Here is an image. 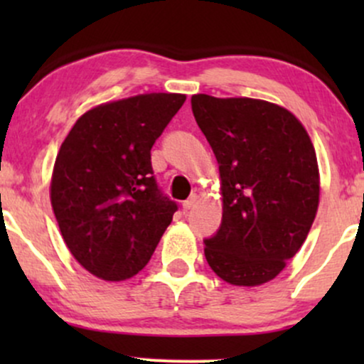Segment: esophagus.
I'll return each mask as SVG.
<instances>
[{
  "label": "esophagus",
  "mask_w": 364,
  "mask_h": 364,
  "mask_svg": "<svg viewBox=\"0 0 364 364\" xmlns=\"http://www.w3.org/2000/svg\"><path fill=\"white\" fill-rule=\"evenodd\" d=\"M196 203H198V196L191 195L190 198L183 202V208H185V210H191V208H193V207L196 205Z\"/></svg>",
  "instance_id": "34e87169"
}]
</instances>
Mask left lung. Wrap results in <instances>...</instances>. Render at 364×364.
Segmentation results:
<instances>
[{
  "instance_id": "obj_1",
  "label": "left lung",
  "mask_w": 364,
  "mask_h": 364,
  "mask_svg": "<svg viewBox=\"0 0 364 364\" xmlns=\"http://www.w3.org/2000/svg\"><path fill=\"white\" fill-rule=\"evenodd\" d=\"M191 109L214 150L223 224L205 240L210 269L232 286H262L298 253L320 202L315 147L286 107L195 94Z\"/></svg>"
}]
</instances>
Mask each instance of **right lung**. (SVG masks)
I'll return each mask as SVG.
<instances>
[{"label":"right lung","instance_id":"1","mask_svg":"<svg viewBox=\"0 0 364 364\" xmlns=\"http://www.w3.org/2000/svg\"><path fill=\"white\" fill-rule=\"evenodd\" d=\"M185 94L133 95L83 112L61 144L51 205L63 240L85 270L119 282L147 265L176 203L152 176L150 149Z\"/></svg>","mask_w":364,"mask_h":364}]
</instances>
